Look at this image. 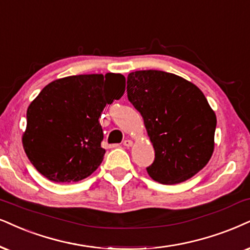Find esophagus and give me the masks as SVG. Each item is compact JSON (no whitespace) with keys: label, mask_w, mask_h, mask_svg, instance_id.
Returning a JSON list of instances; mask_svg holds the SVG:
<instances>
[{"label":"esophagus","mask_w":250,"mask_h":250,"mask_svg":"<svg viewBox=\"0 0 250 250\" xmlns=\"http://www.w3.org/2000/svg\"><path fill=\"white\" fill-rule=\"evenodd\" d=\"M123 145H125V146H127V147L131 146V145H132V141H130V140L123 141Z\"/></svg>","instance_id":"esophagus-1"}]
</instances>
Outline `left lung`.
<instances>
[{
    "mask_svg": "<svg viewBox=\"0 0 250 250\" xmlns=\"http://www.w3.org/2000/svg\"><path fill=\"white\" fill-rule=\"evenodd\" d=\"M128 100L144 120L153 144L148 175L164 185L191 178L213 152L216 114L203 92L174 74L142 70L128 75Z\"/></svg>",
    "mask_w": 250,
    "mask_h": 250,
    "instance_id": "1",
    "label": "left lung"
}]
</instances>
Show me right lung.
Here are the masks:
<instances>
[{
	"mask_svg": "<svg viewBox=\"0 0 250 250\" xmlns=\"http://www.w3.org/2000/svg\"><path fill=\"white\" fill-rule=\"evenodd\" d=\"M120 74L56 80L28 106L23 146L31 164L50 181L77 182L100 166L105 148L99 118L125 88Z\"/></svg>",
	"mask_w": 250,
	"mask_h": 250,
	"instance_id": "right-lung-1",
	"label": "right lung"
}]
</instances>
